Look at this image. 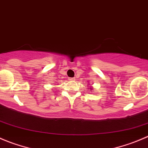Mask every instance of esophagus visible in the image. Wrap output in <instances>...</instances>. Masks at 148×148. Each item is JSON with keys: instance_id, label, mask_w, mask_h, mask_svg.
<instances>
[{"instance_id": "obj_1", "label": "esophagus", "mask_w": 148, "mask_h": 148, "mask_svg": "<svg viewBox=\"0 0 148 148\" xmlns=\"http://www.w3.org/2000/svg\"><path fill=\"white\" fill-rule=\"evenodd\" d=\"M69 80H70V81H74V78H69Z\"/></svg>"}]
</instances>
